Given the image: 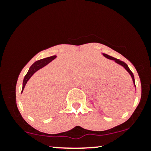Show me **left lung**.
<instances>
[{
    "mask_svg": "<svg viewBox=\"0 0 151 151\" xmlns=\"http://www.w3.org/2000/svg\"><path fill=\"white\" fill-rule=\"evenodd\" d=\"M102 55H103V56H104L106 58H107V59H109V60H114V61L116 63H117L118 65H119L122 66V67H124V68L125 69V70H126V71H127V72H128V73H129V74H130V75H131V78H132V80H133V84H134V87H135V89H136V84H135V79H134V76H133V74L132 73V72H131V71L130 70L129 67H128V65H126V64L125 63V62H124L121 61V60H118V59H116V58H113V57H111V56H109V55H106V54H104V53H103V54H102Z\"/></svg>",
    "mask_w": 151,
    "mask_h": 151,
    "instance_id": "left-lung-1",
    "label": "left lung"
}]
</instances>
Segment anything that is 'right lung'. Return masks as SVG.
Instances as JSON below:
<instances>
[{"label":"right lung","mask_w":151,"mask_h":151,"mask_svg":"<svg viewBox=\"0 0 151 151\" xmlns=\"http://www.w3.org/2000/svg\"><path fill=\"white\" fill-rule=\"evenodd\" d=\"M56 58H57L56 55H54V56L49 57V58H47L45 59H42V60H38V61L35 62V63L32 64V66L30 67V69H29L27 73L26 74L25 77H24L23 82H22V91H23L24 88H25V86L26 85V84H27V81L30 79L31 77H32V76L33 75V74L35 73L37 71L40 70V69H42V67H45L47 65H48L50 62L52 61V60H55Z\"/></svg>","instance_id":"add662e5"}]
</instances>
